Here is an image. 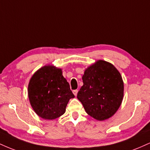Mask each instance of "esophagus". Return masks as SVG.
Returning <instances> with one entry per match:
<instances>
[{"label": "esophagus", "instance_id": "1", "mask_svg": "<svg viewBox=\"0 0 150 150\" xmlns=\"http://www.w3.org/2000/svg\"><path fill=\"white\" fill-rule=\"evenodd\" d=\"M73 92L74 95H75V96H77V92H78V90H77V89H75V90H73Z\"/></svg>", "mask_w": 150, "mask_h": 150}]
</instances>
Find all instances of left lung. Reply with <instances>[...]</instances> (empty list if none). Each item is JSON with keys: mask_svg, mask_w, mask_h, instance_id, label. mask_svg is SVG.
Returning a JSON list of instances; mask_svg holds the SVG:
<instances>
[{"mask_svg": "<svg viewBox=\"0 0 150 150\" xmlns=\"http://www.w3.org/2000/svg\"><path fill=\"white\" fill-rule=\"evenodd\" d=\"M77 99L89 116L108 119L116 112L123 97V82L112 64L99 60L85 70Z\"/></svg>", "mask_w": 150, "mask_h": 150, "instance_id": "1", "label": "left lung"}]
</instances>
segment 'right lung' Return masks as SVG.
<instances>
[{"instance_id": "obj_1", "label": "right lung", "mask_w": 150, "mask_h": 150, "mask_svg": "<svg viewBox=\"0 0 150 150\" xmlns=\"http://www.w3.org/2000/svg\"><path fill=\"white\" fill-rule=\"evenodd\" d=\"M28 96L35 113L47 120L62 116L68 101L75 97L61 69L53 65L42 67L34 74L29 83Z\"/></svg>"}]
</instances>
